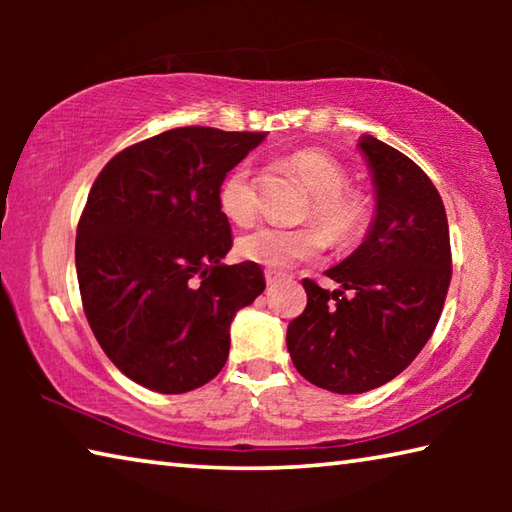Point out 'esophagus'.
<instances>
[{"mask_svg":"<svg viewBox=\"0 0 512 512\" xmlns=\"http://www.w3.org/2000/svg\"><path fill=\"white\" fill-rule=\"evenodd\" d=\"M280 280V273H275V271H266V284L268 287H273V284Z\"/></svg>","mask_w":512,"mask_h":512,"instance_id":"1","label":"esophagus"}]
</instances>
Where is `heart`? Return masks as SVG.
I'll list each match as a JSON object with an SVG mask.
<instances>
[{"label": "heart", "instance_id": "obj_1", "mask_svg": "<svg viewBox=\"0 0 512 512\" xmlns=\"http://www.w3.org/2000/svg\"><path fill=\"white\" fill-rule=\"evenodd\" d=\"M311 192L309 216L334 241H350L361 232L368 216L366 198L345 187V169L327 153L316 149L296 151L287 160ZM219 207L225 219L246 225L255 219L257 198L250 180V164L241 162L223 178L219 187ZM323 250V235L316 228H257L237 241V253L266 268H287L305 259H314Z\"/></svg>", "mask_w": 512, "mask_h": 512}]
</instances>
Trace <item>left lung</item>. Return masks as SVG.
<instances>
[{"label":"left lung","mask_w":512,"mask_h":512,"mask_svg":"<svg viewBox=\"0 0 512 512\" xmlns=\"http://www.w3.org/2000/svg\"><path fill=\"white\" fill-rule=\"evenodd\" d=\"M357 146L375 187V216L363 244L325 271L341 289L302 280L307 307L287 329L300 375L339 395L384 386L418 357L452 280L445 205L427 173L372 135Z\"/></svg>","instance_id":"obj_1"}]
</instances>
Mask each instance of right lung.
<instances>
[{
    "mask_svg": "<svg viewBox=\"0 0 512 512\" xmlns=\"http://www.w3.org/2000/svg\"><path fill=\"white\" fill-rule=\"evenodd\" d=\"M266 133L185 126L112 158L76 230L94 336L128 379L178 395L219 375L230 323L266 289L253 262L221 264L232 230L219 187Z\"/></svg>",
    "mask_w": 512,
    "mask_h": 512,
    "instance_id": "1",
    "label": "right lung"
}]
</instances>
